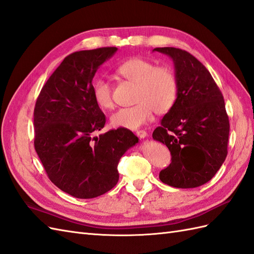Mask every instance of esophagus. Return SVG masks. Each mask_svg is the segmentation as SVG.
I'll use <instances>...</instances> for the list:
<instances>
[{
	"label": "esophagus",
	"instance_id": "1",
	"mask_svg": "<svg viewBox=\"0 0 254 254\" xmlns=\"http://www.w3.org/2000/svg\"><path fill=\"white\" fill-rule=\"evenodd\" d=\"M135 134H137L140 139H144L147 137V133L144 130H138L137 132H135Z\"/></svg>",
	"mask_w": 254,
	"mask_h": 254
}]
</instances>
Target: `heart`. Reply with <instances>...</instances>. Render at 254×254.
<instances>
[{
  "instance_id": "1",
  "label": "heart",
  "mask_w": 254,
  "mask_h": 254,
  "mask_svg": "<svg viewBox=\"0 0 254 254\" xmlns=\"http://www.w3.org/2000/svg\"><path fill=\"white\" fill-rule=\"evenodd\" d=\"M117 75L135 84L132 107L122 108L111 116L115 128L135 130L152 120L153 111L164 114L174 107L178 97V80L169 67L156 66L144 58H131L117 66ZM92 96L99 107L113 108L112 89L107 79L97 78L92 84Z\"/></svg>"
}]
</instances>
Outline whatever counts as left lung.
<instances>
[{"instance_id":"1","label":"left lung","mask_w":254,"mask_h":254,"mask_svg":"<svg viewBox=\"0 0 254 254\" xmlns=\"http://www.w3.org/2000/svg\"><path fill=\"white\" fill-rule=\"evenodd\" d=\"M153 52L174 61L177 100L153 132L171 153V164L159 172L160 181L193 189L211 180L227 155L230 122L223 96L211 74L193 55L175 47Z\"/></svg>"}]
</instances>
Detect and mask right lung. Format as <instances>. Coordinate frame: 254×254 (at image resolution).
<instances>
[{
	"label": "right lung",
	"instance_id": "obj_1",
	"mask_svg": "<svg viewBox=\"0 0 254 254\" xmlns=\"http://www.w3.org/2000/svg\"><path fill=\"white\" fill-rule=\"evenodd\" d=\"M116 52L102 47L69 55L35 103V151L51 181L76 198H95L112 190L121 157L139 142L124 128L92 138L106 124L92 96V78Z\"/></svg>",
	"mask_w": 254,
	"mask_h": 254
}]
</instances>
